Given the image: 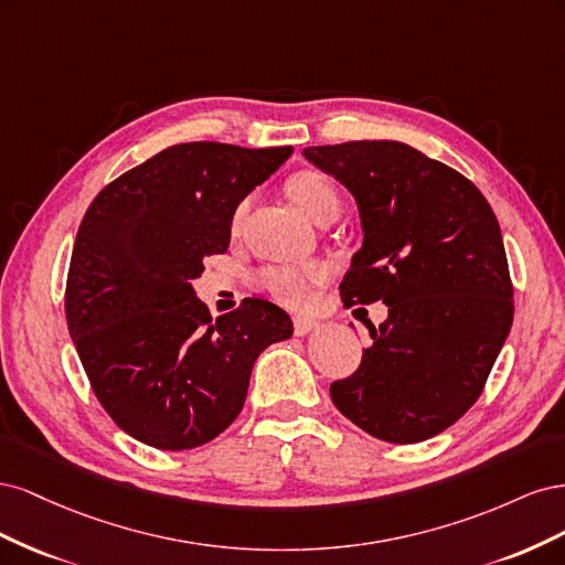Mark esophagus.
I'll return each instance as SVG.
<instances>
[{
  "label": "esophagus",
  "mask_w": 565,
  "mask_h": 565,
  "mask_svg": "<svg viewBox=\"0 0 565 565\" xmlns=\"http://www.w3.org/2000/svg\"><path fill=\"white\" fill-rule=\"evenodd\" d=\"M292 322H295V332H297L299 337L311 334V332H316V330L320 328V322L313 320V318H309V316H295Z\"/></svg>",
  "instance_id": "34e87169"
}]
</instances>
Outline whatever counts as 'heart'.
<instances>
[{"label":"heart","instance_id":"obj_1","mask_svg":"<svg viewBox=\"0 0 565 565\" xmlns=\"http://www.w3.org/2000/svg\"><path fill=\"white\" fill-rule=\"evenodd\" d=\"M287 193L311 221H316L322 212L339 210V198H337L334 185L318 172L295 174L287 181ZM245 210L247 204H241V207H237L233 216L235 226H241ZM324 276H328V266L313 262L303 266H270L262 273L259 282L273 299H278L287 306H301L311 297V287L322 282Z\"/></svg>","mask_w":565,"mask_h":565}]
</instances>
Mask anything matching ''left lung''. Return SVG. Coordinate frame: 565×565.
I'll return each instance as SVG.
<instances>
[{"label":"left lung","instance_id":"obj_1","mask_svg":"<svg viewBox=\"0 0 565 565\" xmlns=\"http://www.w3.org/2000/svg\"><path fill=\"white\" fill-rule=\"evenodd\" d=\"M301 152L361 214L341 297L388 306L361 367L330 386L337 409L388 443L446 431L481 396L514 320L498 216L469 179L401 141Z\"/></svg>","mask_w":565,"mask_h":565}]
</instances>
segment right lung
I'll use <instances>...</instances> for the list:
<instances>
[{"instance_id": "obj_1", "label": "right lung", "mask_w": 565, "mask_h": 565, "mask_svg": "<svg viewBox=\"0 0 565 565\" xmlns=\"http://www.w3.org/2000/svg\"><path fill=\"white\" fill-rule=\"evenodd\" d=\"M292 146H169L108 183L84 214L65 287L67 330L100 405L158 450L204 446L241 415L259 353L292 337L266 299L212 320L193 289L233 214Z\"/></svg>"}]
</instances>
